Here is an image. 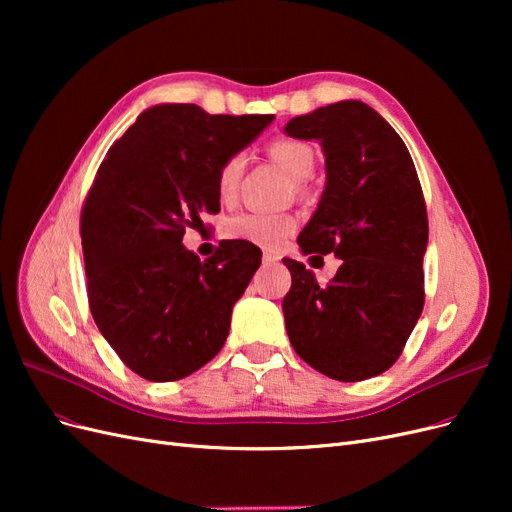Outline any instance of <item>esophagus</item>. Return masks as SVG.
<instances>
[{"mask_svg": "<svg viewBox=\"0 0 512 512\" xmlns=\"http://www.w3.org/2000/svg\"><path fill=\"white\" fill-rule=\"evenodd\" d=\"M262 262H265V265H277V262H280V256L273 254V252H265V256H262Z\"/></svg>", "mask_w": 512, "mask_h": 512, "instance_id": "1", "label": "esophagus"}]
</instances>
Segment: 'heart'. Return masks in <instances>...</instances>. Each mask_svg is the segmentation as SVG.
Listing matches in <instances>:
<instances>
[{
	"instance_id": "b5f03b06",
	"label": "heart",
	"mask_w": 512,
	"mask_h": 512,
	"mask_svg": "<svg viewBox=\"0 0 512 512\" xmlns=\"http://www.w3.org/2000/svg\"><path fill=\"white\" fill-rule=\"evenodd\" d=\"M271 158L280 162L286 173L297 181L303 183L312 179L316 170V153L307 143L301 141H275L269 147ZM245 158L243 153H232L230 158L218 170V194L228 200L235 196L239 188V179L243 175ZM297 228V218L290 213H262V211H245L237 213L224 224V235L235 241H245L265 250H280L286 239Z\"/></svg>"
}]
</instances>
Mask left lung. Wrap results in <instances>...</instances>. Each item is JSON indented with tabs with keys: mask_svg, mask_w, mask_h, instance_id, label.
Segmentation results:
<instances>
[{
	"mask_svg": "<svg viewBox=\"0 0 512 512\" xmlns=\"http://www.w3.org/2000/svg\"><path fill=\"white\" fill-rule=\"evenodd\" d=\"M284 132L320 141L327 188L301 230L303 254L342 258L327 286L284 258L282 309L290 344L342 382L380 376L404 350L425 305L427 207L408 147L374 108L344 100L294 117Z\"/></svg>",
	"mask_w": 512,
	"mask_h": 512,
	"instance_id": "obj_1",
	"label": "left lung"
}]
</instances>
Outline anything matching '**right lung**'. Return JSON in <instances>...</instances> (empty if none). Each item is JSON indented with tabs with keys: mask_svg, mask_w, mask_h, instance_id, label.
I'll return each instance as SVG.
<instances>
[{
	"mask_svg": "<svg viewBox=\"0 0 512 512\" xmlns=\"http://www.w3.org/2000/svg\"><path fill=\"white\" fill-rule=\"evenodd\" d=\"M273 115H209L158 104L108 149L81 211L87 299L100 333L134 374L173 382L209 363L260 267V250L224 241L205 262L185 228L220 211L218 170Z\"/></svg>",
	"mask_w": 512,
	"mask_h": 512,
	"instance_id": "1",
	"label": "right lung"
}]
</instances>
